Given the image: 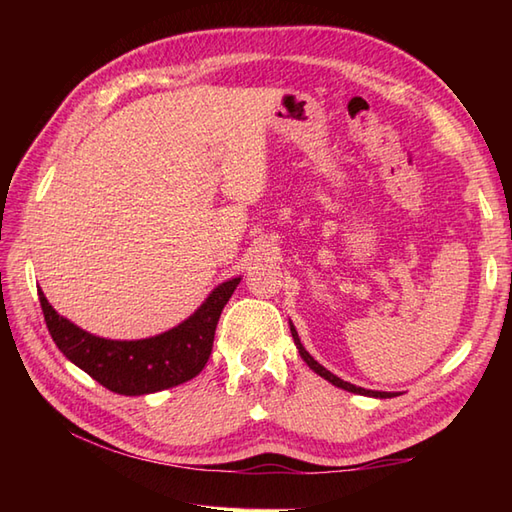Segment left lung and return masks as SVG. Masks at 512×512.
<instances>
[{
  "label": "left lung",
  "instance_id": "1",
  "mask_svg": "<svg viewBox=\"0 0 512 512\" xmlns=\"http://www.w3.org/2000/svg\"><path fill=\"white\" fill-rule=\"evenodd\" d=\"M288 323H290L292 339H295V345H297V350H299L301 358H303V361L308 363V367L312 369L314 374H319L321 378L328 380V383H332L334 387H341V389H345V391H352V394H361V396H369V398H394V396H400V394H394V391H374V389L356 387V385H352V383H347V380H341L339 376H334V374L330 372V369H325L321 363L314 361V358L308 354L306 347H303V343H301V339H299V334H297V328H295V325H292V321H288Z\"/></svg>",
  "mask_w": 512,
  "mask_h": 512
}]
</instances>
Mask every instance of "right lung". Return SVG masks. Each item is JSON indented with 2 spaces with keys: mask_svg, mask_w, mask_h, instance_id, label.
Returning <instances> with one entry per match:
<instances>
[{
  "mask_svg": "<svg viewBox=\"0 0 512 512\" xmlns=\"http://www.w3.org/2000/svg\"><path fill=\"white\" fill-rule=\"evenodd\" d=\"M239 281L242 277H233L213 288L176 328L138 341H112L85 332L61 317L41 288L37 292L52 341L68 361L114 394L145 396L187 383L202 372L213 350L217 321Z\"/></svg>",
  "mask_w": 512,
  "mask_h": 512,
  "instance_id": "1",
  "label": "right lung"
}]
</instances>
